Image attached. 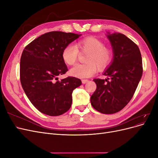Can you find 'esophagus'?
<instances>
[{
  "instance_id": "esophagus-1",
  "label": "esophagus",
  "mask_w": 158,
  "mask_h": 158,
  "mask_svg": "<svg viewBox=\"0 0 158 158\" xmlns=\"http://www.w3.org/2000/svg\"><path fill=\"white\" fill-rule=\"evenodd\" d=\"M88 80H85V79H83V80H82V84H85V83H87L88 82Z\"/></svg>"
}]
</instances>
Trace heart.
I'll list each match as a JSON object with an SVG mask.
<instances>
[{
	"label": "heart",
	"instance_id": "b5f03b06",
	"mask_svg": "<svg viewBox=\"0 0 158 158\" xmlns=\"http://www.w3.org/2000/svg\"><path fill=\"white\" fill-rule=\"evenodd\" d=\"M79 50L87 52L85 63L76 65L70 70V74L76 78H88L97 71L106 69L112 60V51L105 46L104 43L94 37H88L78 41L77 44L66 45L62 51V59L64 63L72 66L76 63L79 55Z\"/></svg>",
	"mask_w": 158,
	"mask_h": 158
}]
</instances>
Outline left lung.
Segmentation results:
<instances>
[{
	"instance_id": "obj_1",
	"label": "left lung",
	"mask_w": 158,
	"mask_h": 158,
	"mask_svg": "<svg viewBox=\"0 0 158 158\" xmlns=\"http://www.w3.org/2000/svg\"><path fill=\"white\" fill-rule=\"evenodd\" d=\"M113 59L103 75L107 79L93 80L97 88L91 96V104L98 111L113 114L121 111L133 97L141 79V53L136 44L120 33H107Z\"/></svg>"
}]
</instances>
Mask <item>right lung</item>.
<instances>
[{
    "label": "right lung",
    "mask_w": 158,
    "mask_h": 158,
    "mask_svg": "<svg viewBox=\"0 0 158 158\" xmlns=\"http://www.w3.org/2000/svg\"><path fill=\"white\" fill-rule=\"evenodd\" d=\"M81 35L51 31L32 41L23 49L20 75L22 88L37 110L50 116H59L71 107L73 90L82 84L75 77L58 80L68 70L62 51Z\"/></svg>",
    "instance_id": "obj_1"
}]
</instances>
